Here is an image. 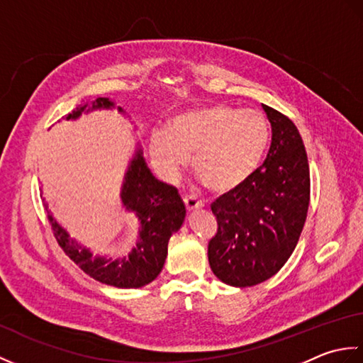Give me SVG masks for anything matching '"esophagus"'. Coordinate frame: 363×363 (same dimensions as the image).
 <instances>
[{"mask_svg":"<svg viewBox=\"0 0 363 363\" xmlns=\"http://www.w3.org/2000/svg\"><path fill=\"white\" fill-rule=\"evenodd\" d=\"M184 204H186L189 212L195 211V209H203L204 207L203 201H199V199H196L195 196H187V195L184 196Z\"/></svg>","mask_w":363,"mask_h":363,"instance_id":"esophagus-1","label":"esophagus"}]
</instances>
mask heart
<instances>
[{"label": "heart", "instance_id": "obj_1", "mask_svg": "<svg viewBox=\"0 0 363 363\" xmlns=\"http://www.w3.org/2000/svg\"><path fill=\"white\" fill-rule=\"evenodd\" d=\"M269 145V125L259 111L212 104L182 112L168 130L151 134L154 168L173 182L194 156V168L211 190L228 194L257 172Z\"/></svg>", "mask_w": 363, "mask_h": 363}]
</instances>
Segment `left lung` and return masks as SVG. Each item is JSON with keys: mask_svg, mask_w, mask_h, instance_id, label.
Listing matches in <instances>:
<instances>
[{"mask_svg": "<svg viewBox=\"0 0 363 363\" xmlns=\"http://www.w3.org/2000/svg\"><path fill=\"white\" fill-rule=\"evenodd\" d=\"M272 125L267 159L242 187L221 195L211 209L218 230L207 248L221 282L252 287L274 276L295 251L311 199L307 152L296 126L262 104Z\"/></svg>", "mask_w": 363, "mask_h": 363, "instance_id": "1", "label": "left lung"}]
</instances>
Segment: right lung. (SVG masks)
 I'll return each mask as SVG.
<instances>
[{
    "mask_svg": "<svg viewBox=\"0 0 363 363\" xmlns=\"http://www.w3.org/2000/svg\"><path fill=\"white\" fill-rule=\"evenodd\" d=\"M111 109H117L118 113L129 118V115L112 99L96 98L91 104L76 107L64 120H78L82 113ZM120 201L123 209L134 213L138 221V233L135 245L129 254L121 257H111L94 254L90 248L82 246L73 238L52 217L48 204L43 199L54 237L62 246L67 256L76 265H79L84 273L112 287L138 289L156 279L164 268L168 254V240L181 229L186 218V206L174 187L160 182L151 173L145 162L142 146L138 143L135 145L134 154L123 177Z\"/></svg>",
    "mask_w": 363,
    "mask_h": 363,
    "instance_id": "add662e5",
    "label": "right lung"
}]
</instances>
